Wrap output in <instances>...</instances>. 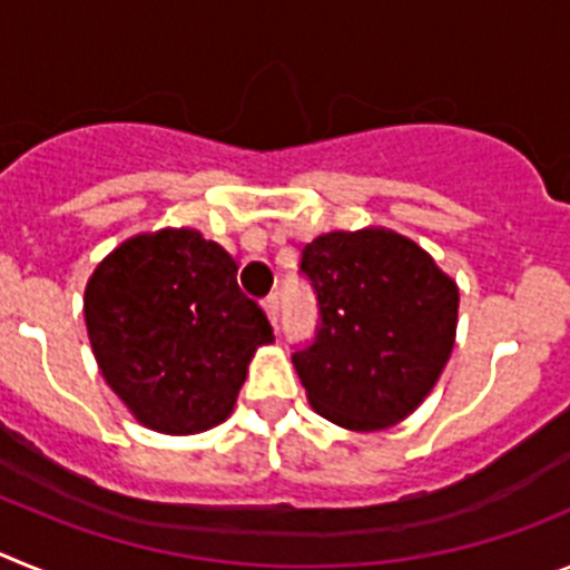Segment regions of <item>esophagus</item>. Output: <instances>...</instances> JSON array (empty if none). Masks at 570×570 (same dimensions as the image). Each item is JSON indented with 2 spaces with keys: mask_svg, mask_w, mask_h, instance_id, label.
<instances>
[{
  "mask_svg": "<svg viewBox=\"0 0 570 570\" xmlns=\"http://www.w3.org/2000/svg\"><path fill=\"white\" fill-rule=\"evenodd\" d=\"M262 308H265L268 320L276 325V320H279V296H276V294L265 296V299H262Z\"/></svg>",
  "mask_w": 570,
  "mask_h": 570,
  "instance_id": "1",
  "label": "esophagus"
}]
</instances>
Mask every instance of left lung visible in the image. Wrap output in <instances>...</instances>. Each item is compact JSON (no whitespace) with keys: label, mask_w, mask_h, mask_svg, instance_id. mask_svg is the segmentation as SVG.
<instances>
[{"label":"left lung","mask_w":570,"mask_h":570,"mask_svg":"<svg viewBox=\"0 0 570 570\" xmlns=\"http://www.w3.org/2000/svg\"><path fill=\"white\" fill-rule=\"evenodd\" d=\"M299 274L320 322L294 365L316 414L351 431L405 420L454 347V279L416 242L382 228L316 236L302 248Z\"/></svg>","instance_id":"left-lung-1"}]
</instances>
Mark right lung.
Instances as JSON below:
<instances>
[{
  "label": "right lung",
  "instance_id": "right-lung-1",
  "mask_svg": "<svg viewBox=\"0 0 570 570\" xmlns=\"http://www.w3.org/2000/svg\"><path fill=\"white\" fill-rule=\"evenodd\" d=\"M102 376L142 425L199 434L228 420L254 351L274 340L236 262L199 230L122 242L85 291Z\"/></svg>",
  "mask_w": 570,
  "mask_h": 570
}]
</instances>
